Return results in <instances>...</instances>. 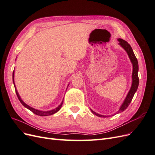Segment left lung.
I'll return each instance as SVG.
<instances>
[{
	"label": "left lung",
	"mask_w": 155,
	"mask_h": 155,
	"mask_svg": "<svg viewBox=\"0 0 155 155\" xmlns=\"http://www.w3.org/2000/svg\"><path fill=\"white\" fill-rule=\"evenodd\" d=\"M118 41L119 42V45H120L121 47H122L125 51L127 54L130 60L131 63L133 64V73H132V85H131V87L130 88V90L127 95L125 100L124 101L123 104H121L120 106L119 110L116 112V114H118L120 113V112H123L128 107L129 104H130L131 101L133 100V97L134 95L135 92H137L138 85H139V78L138 76V60L136 58V56L133 52V50L131 48V46L130 45L127 43V42L123 40L122 39H118ZM91 112L93 114H94L95 115L99 116V117H104V118H105V117H109L110 116H104V115H101L98 113H96V112L93 111L92 109Z\"/></svg>",
	"instance_id": "obj_1"
}]
</instances>
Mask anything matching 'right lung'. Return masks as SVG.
Returning <instances> with one entry per match:
<instances>
[{"mask_svg": "<svg viewBox=\"0 0 155 155\" xmlns=\"http://www.w3.org/2000/svg\"><path fill=\"white\" fill-rule=\"evenodd\" d=\"M13 85H14V87H15V92H16V94L18 98V100H19L20 102L22 104V105L24 106L25 107H26V109H29L30 110H31L33 113H34L36 115H38V116H50V115H52L55 113H56V112H58L61 108L62 107V105H63V100L62 101V102L61 103V104L58 107H56L55 109H52V110H48V111H43V110H37L36 109H34V108H33L30 106H29L28 105L26 104L25 103L22 101V100L21 99V97H20L19 94H18V91H17V88H16V87H15V83H14V70H13Z\"/></svg>", "mask_w": 155, "mask_h": 155, "instance_id": "1", "label": "right lung"}]
</instances>
